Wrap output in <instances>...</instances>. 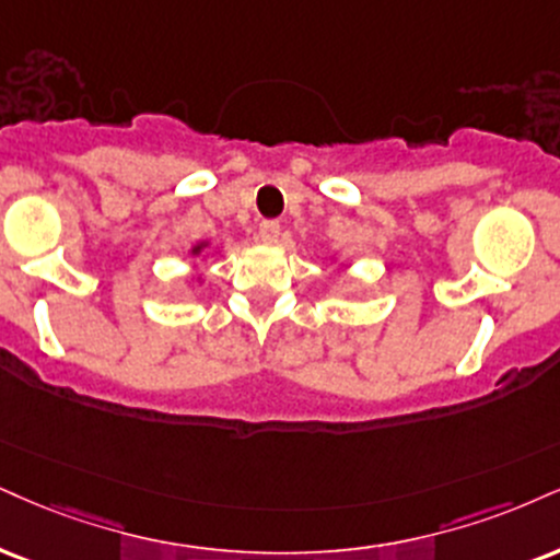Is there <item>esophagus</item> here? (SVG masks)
Wrapping results in <instances>:
<instances>
[{
  "label": "esophagus",
  "mask_w": 560,
  "mask_h": 560,
  "mask_svg": "<svg viewBox=\"0 0 560 560\" xmlns=\"http://www.w3.org/2000/svg\"><path fill=\"white\" fill-rule=\"evenodd\" d=\"M258 234H260L262 242H268V245H273V242L279 240V234H281V224H279V221H273V219L260 221Z\"/></svg>",
  "instance_id": "obj_1"
}]
</instances>
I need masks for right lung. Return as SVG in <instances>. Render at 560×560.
<instances>
[{"label":"right lung","instance_id":"add662e5","mask_svg":"<svg viewBox=\"0 0 560 560\" xmlns=\"http://www.w3.org/2000/svg\"><path fill=\"white\" fill-rule=\"evenodd\" d=\"M195 253H198V247H195Z\"/></svg>","mask_w":560,"mask_h":560}]
</instances>
